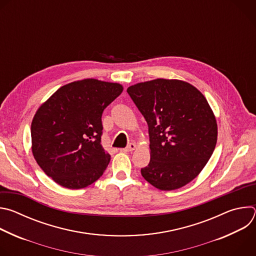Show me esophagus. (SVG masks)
I'll use <instances>...</instances> for the list:
<instances>
[{
    "label": "esophagus",
    "mask_w": 256,
    "mask_h": 256,
    "mask_svg": "<svg viewBox=\"0 0 256 256\" xmlns=\"http://www.w3.org/2000/svg\"><path fill=\"white\" fill-rule=\"evenodd\" d=\"M136 144H134V142H130L126 148L122 149V151H124V152H132V151H134V150H136Z\"/></svg>",
    "instance_id": "esophagus-1"
}]
</instances>
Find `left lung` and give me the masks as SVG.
<instances>
[{
    "mask_svg": "<svg viewBox=\"0 0 256 256\" xmlns=\"http://www.w3.org/2000/svg\"><path fill=\"white\" fill-rule=\"evenodd\" d=\"M128 95L149 126L150 155L142 177L160 190L186 186L204 169L218 138L216 116L202 93L176 79L130 86Z\"/></svg>",
    "mask_w": 256,
    "mask_h": 256,
    "instance_id": "1",
    "label": "left lung"
}]
</instances>
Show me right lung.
I'll list each match as a JSON object with an SVG mask.
<instances>
[{"label": "right lung", "instance_id": "1", "mask_svg": "<svg viewBox=\"0 0 256 256\" xmlns=\"http://www.w3.org/2000/svg\"><path fill=\"white\" fill-rule=\"evenodd\" d=\"M122 90L118 83L79 80L62 86L36 110L32 154L56 184L80 190L103 174L110 155L101 144V116Z\"/></svg>", "mask_w": 256, "mask_h": 256}]
</instances>
